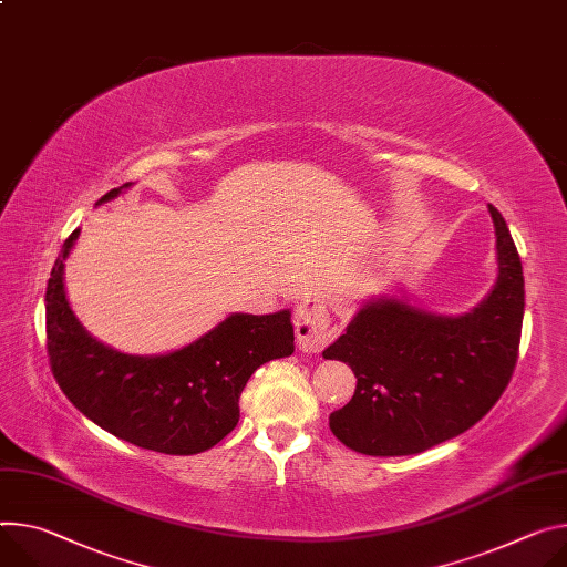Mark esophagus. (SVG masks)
Listing matches in <instances>:
<instances>
[{
	"label": "esophagus",
	"instance_id": "esophagus-1",
	"mask_svg": "<svg viewBox=\"0 0 567 567\" xmlns=\"http://www.w3.org/2000/svg\"><path fill=\"white\" fill-rule=\"evenodd\" d=\"M293 330L298 348L302 352H321L337 334L330 326L326 307L317 300H307L298 307L293 315Z\"/></svg>",
	"mask_w": 567,
	"mask_h": 567
}]
</instances>
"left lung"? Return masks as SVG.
I'll return each instance as SVG.
<instances>
[{"mask_svg":"<svg viewBox=\"0 0 567 567\" xmlns=\"http://www.w3.org/2000/svg\"><path fill=\"white\" fill-rule=\"evenodd\" d=\"M497 235V282L463 317H436L400 300L364 305L326 359L354 378L350 402L330 414L332 434L369 456L419 454L482 421L518 362L525 278L504 217L488 205Z\"/></svg>","mask_w":567,"mask_h":567,"instance_id":"1","label":"left lung"}]
</instances>
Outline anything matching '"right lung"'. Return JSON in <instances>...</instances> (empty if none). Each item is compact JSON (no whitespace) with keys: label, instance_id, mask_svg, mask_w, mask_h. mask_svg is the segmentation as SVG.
Masks as SVG:
<instances>
[{"label":"right lung","instance_id":"add662e5","mask_svg":"<svg viewBox=\"0 0 567 567\" xmlns=\"http://www.w3.org/2000/svg\"><path fill=\"white\" fill-rule=\"evenodd\" d=\"M76 237L79 230L65 239L44 293L49 367L68 400L101 430L144 450L196 454L217 445L239 421V395L255 369L293 352L291 315H233L161 357L117 352L83 330L65 298L63 260Z\"/></svg>","mask_w":567,"mask_h":567}]
</instances>
